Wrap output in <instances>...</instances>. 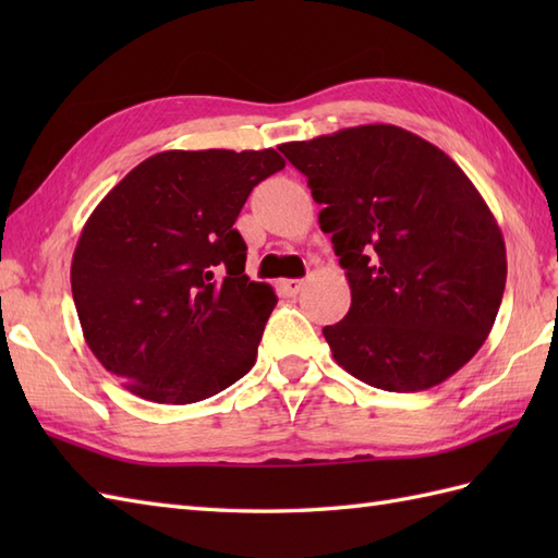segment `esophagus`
Wrapping results in <instances>:
<instances>
[{"instance_id": "34e87169", "label": "esophagus", "mask_w": 558, "mask_h": 558, "mask_svg": "<svg viewBox=\"0 0 558 558\" xmlns=\"http://www.w3.org/2000/svg\"><path fill=\"white\" fill-rule=\"evenodd\" d=\"M280 288H282V292L290 294V298H294V294L304 288V280H282Z\"/></svg>"}]
</instances>
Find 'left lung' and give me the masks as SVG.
<instances>
[{"mask_svg": "<svg viewBox=\"0 0 558 558\" xmlns=\"http://www.w3.org/2000/svg\"><path fill=\"white\" fill-rule=\"evenodd\" d=\"M280 150L324 204L318 225L350 282V312L324 328L342 369L412 393L475 357L501 306L506 244L468 174L393 124L340 129Z\"/></svg>", "mask_w": 558, "mask_h": 558, "instance_id": "obj_1", "label": "left lung"}]
</instances>
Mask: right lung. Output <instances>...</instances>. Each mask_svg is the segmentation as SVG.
Instances as JSON below:
<instances>
[{
    "label": "right lung",
    "instance_id": "add662e5",
    "mask_svg": "<svg viewBox=\"0 0 558 558\" xmlns=\"http://www.w3.org/2000/svg\"><path fill=\"white\" fill-rule=\"evenodd\" d=\"M278 150H165L90 213L71 260L88 348L132 393L186 405L252 369L278 298L244 272L234 230Z\"/></svg>",
    "mask_w": 558,
    "mask_h": 558
}]
</instances>
